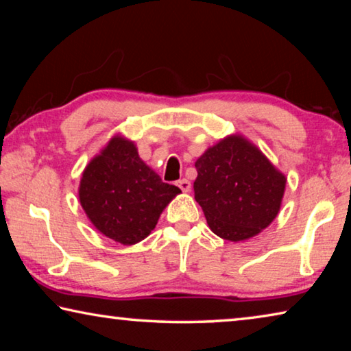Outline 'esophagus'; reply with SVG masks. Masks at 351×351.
I'll return each instance as SVG.
<instances>
[{
    "instance_id": "34e87169",
    "label": "esophagus",
    "mask_w": 351,
    "mask_h": 351,
    "mask_svg": "<svg viewBox=\"0 0 351 351\" xmlns=\"http://www.w3.org/2000/svg\"><path fill=\"white\" fill-rule=\"evenodd\" d=\"M178 187H180L182 192H190V189H192V184L187 180H180L178 181Z\"/></svg>"
}]
</instances>
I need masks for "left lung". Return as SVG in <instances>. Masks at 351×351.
I'll return each instance as SVG.
<instances>
[{
    "label": "left lung",
    "mask_w": 351,
    "mask_h": 351,
    "mask_svg": "<svg viewBox=\"0 0 351 351\" xmlns=\"http://www.w3.org/2000/svg\"><path fill=\"white\" fill-rule=\"evenodd\" d=\"M195 167V199L213 234L243 241L274 221L287 176L245 136H226L201 154Z\"/></svg>",
    "instance_id": "left-lung-1"
}]
</instances>
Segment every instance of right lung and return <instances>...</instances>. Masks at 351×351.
I'll return each instance as SVG.
<instances>
[{"instance_id":"1","label":"right lung","mask_w":351,"mask_h":351,"mask_svg":"<svg viewBox=\"0 0 351 351\" xmlns=\"http://www.w3.org/2000/svg\"><path fill=\"white\" fill-rule=\"evenodd\" d=\"M181 190L162 182L125 136L116 134L83 170L79 199L100 234L136 245L156 228L162 210Z\"/></svg>"}]
</instances>
